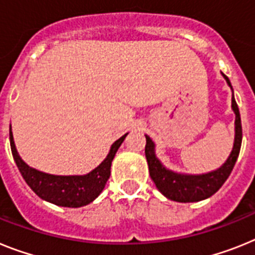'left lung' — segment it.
Segmentation results:
<instances>
[{"label": "left lung", "instance_id": "1", "mask_svg": "<svg viewBox=\"0 0 255 255\" xmlns=\"http://www.w3.org/2000/svg\"><path fill=\"white\" fill-rule=\"evenodd\" d=\"M222 75L226 79L227 84L230 85V88L232 89L230 79L227 78L223 72H222ZM232 110L235 113V117H236L235 118V141H233L232 151L219 168L206 172V174H181V172L166 168L155 154L154 141L147 134H145V137H146L145 157H146L147 166H149L150 177L155 184L157 189L166 198L171 201H176V202H198V201L206 200L214 193H217L220 187L224 184V181L228 179L233 170V166L239 158L241 141H243L240 111H239L236 100L233 97V89Z\"/></svg>", "mask_w": 255, "mask_h": 255}]
</instances>
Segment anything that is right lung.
Listing matches in <instances>:
<instances>
[{
    "label": "right lung",
    "instance_id": "add662e5",
    "mask_svg": "<svg viewBox=\"0 0 255 255\" xmlns=\"http://www.w3.org/2000/svg\"><path fill=\"white\" fill-rule=\"evenodd\" d=\"M128 133L123 134L110 146L109 154L95 170L85 175H51L29 167L20 158L10 124V146L15 163L25 183L44 201L63 207H81L95 201L110 177L111 162Z\"/></svg>",
    "mask_w": 255,
    "mask_h": 255
}]
</instances>
